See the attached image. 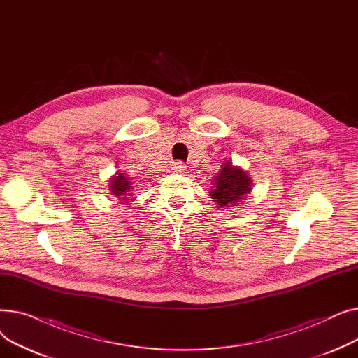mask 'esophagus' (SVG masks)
<instances>
[{
    "instance_id": "esophagus-1",
    "label": "esophagus",
    "mask_w": 358,
    "mask_h": 358,
    "mask_svg": "<svg viewBox=\"0 0 358 358\" xmlns=\"http://www.w3.org/2000/svg\"><path fill=\"white\" fill-rule=\"evenodd\" d=\"M185 171V165L182 162H176L173 166V174H182Z\"/></svg>"
}]
</instances>
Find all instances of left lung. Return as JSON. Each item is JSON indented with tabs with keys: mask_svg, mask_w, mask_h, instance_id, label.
Listing matches in <instances>:
<instances>
[{
	"mask_svg": "<svg viewBox=\"0 0 358 358\" xmlns=\"http://www.w3.org/2000/svg\"><path fill=\"white\" fill-rule=\"evenodd\" d=\"M252 190V178L245 169L224 161L210 185V197L220 210L229 212L247 200Z\"/></svg>",
	"mask_w": 358,
	"mask_h": 358,
	"instance_id": "obj_1",
	"label": "left lung"
}]
</instances>
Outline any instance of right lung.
<instances>
[{
  "label": "right lung",
  "instance_id": "1",
  "mask_svg": "<svg viewBox=\"0 0 358 358\" xmlns=\"http://www.w3.org/2000/svg\"><path fill=\"white\" fill-rule=\"evenodd\" d=\"M108 194L117 197V200H122V204H129L130 200H135V193H134V182L130 181V178L123 174V171H117L115 176H113L108 180Z\"/></svg>",
  "mask_w": 358,
  "mask_h": 358
}]
</instances>
